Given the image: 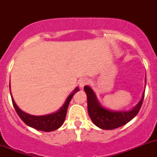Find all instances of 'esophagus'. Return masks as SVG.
<instances>
[{
	"label": "esophagus",
	"mask_w": 157,
	"mask_h": 157,
	"mask_svg": "<svg viewBox=\"0 0 157 157\" xmlns=\"http://www.w3.org/2000/svg\"><path fill=\"white\" fill-rule=\"evenodd\" d=\"M89 83V79L86 78H83L82 79H80L79 81V86L81 88H83V87L85 86L86 85H87Z\"/></svg>",
	"instance_id": "esophagus-1"
}]
</instances>
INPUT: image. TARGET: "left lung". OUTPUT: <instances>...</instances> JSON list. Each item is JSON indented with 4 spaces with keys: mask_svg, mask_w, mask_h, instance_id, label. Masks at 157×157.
<instances>
[{
    "mask_svg": "<svg viewBox=\"0 0 157 157\" xmlns=\"http://www.w3.org/2000/svg\"><path fill=\"white\" fill-rule=\"evenodd\" d=\"M84 90L87 95L89 116L97 127L104 130H113L118 128L125 125L134 119L139 112L145 97V94H143L139 103L132 110L127 112H113L105 109L100 105L95 94L90 87L86 86L84 87Z\"/></svg>",
    "mask_w": 157,
    "mask_h": 157,
    "instance_id": "1",
    "label": "left lung"
}]
</instances>
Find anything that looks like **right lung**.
Returning a JSON list of instances; mask_svg holds the SVG:
<instances>
[{
	"label": "right lung",
	"mask_w": 157,
	"mask_h": 157,
	"mask_svg": "<svg viewBox=\"0 0 157 157\" xmlns=\"http://www.w3.org/2000/svg\"><path fill=\"white\" fill-rule=\"evenodd\" d=\"M10 87V86H9ZM77 91H78V88H76L68 98H67L65 101L64 105L59 109V111L55 113L49 115H45V116H31L29 115L26 112H23L21 109H19V107L16 105L15 103L13 98H12V104L13 106L16 109V112H17L18 116L20 117L22 120L24 122L27 126L36 129L37 130H41V131H45V132H49L52 131L63 125V122H64L65 118H66L67 110V107H68L69 103H70L72 97L74 96Z\"/></svg>",
	"instance_id": "1"
}]
</instances>
